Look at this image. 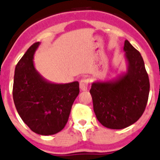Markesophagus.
Listing matches in <instances>:
<instances>
[{
  "mask_svg": "<svg viewBox=\"0 0 160 160\" xmlns=\"http://www.w3.org/2000/svg\"><path fill=\"white\" fill-rule=\"evenodd\" d=\"M88 79H82L80 81V83H79V87L81 91H87L88 87Z\"/></svg>",
  "mask_w": 160,
  "mask_h": 160,
  "instance_id": "obj_1",
  "label": "esophagus"
}]
</instances>
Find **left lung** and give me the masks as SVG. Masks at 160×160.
Here are the masks:
<instances>
[{"label":"left lung","mask_w":160,"mask_h":160,"mask_svg":"<svg viewBox=\"0 0 160 160\" xmlns=\"http://www.w3.org/2000/svg\"><path fill=\"white\" fill-rule=\"evenodd\" d=\"M127 72L110 81H96L90 93L96 118L110 129H123L139 120L145 111L149 81L139 51L125 40Z\"/></svg>","instance_id":"left-lung-1"}]
</instances>
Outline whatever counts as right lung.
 Segmentation results:
<instances>
[{
    "label": "right lung",
    "instance_id": "right-lung-1",
    "mask_svg": "<svg viewBox=\"0 0 160 160\" xmlns=\"http://www.w3.org/2000/svg\"><path fill=\"white\" fill-rule=\"evenodd\" d=\"M40 42L30 46L15 68L13 98L19 115L32 131L56 134L66 126L79 83L56 84L44 78L34 66L33 57Z\"/></svg>",
    "mask_w": 160,
    "mask_h": 160
}]
</instances>
